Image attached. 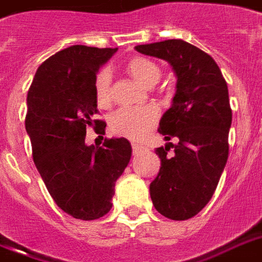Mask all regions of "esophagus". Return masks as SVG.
Wrapping results in <instances>:
<instances>
[{"label": "esophagus", "mask_w": 262, "mask_h": 262, "mask_svg": "<svg viewBox=\"0 0 262 262\" xmlns=\"http://www.w3.org/2000/svg\"><path fill=\"white\" fill-rule=\"evenodd\" d=\"M132 149H133V155H140L141 152L147 151V148L140 147V145H137V144H133V145H132Z\"/></svg>", "instance_id": "1"}]
</instances>
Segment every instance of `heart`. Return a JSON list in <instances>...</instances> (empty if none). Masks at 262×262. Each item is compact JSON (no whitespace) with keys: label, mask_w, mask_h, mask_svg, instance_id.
<instances>
[{"label":"heart","mask_w":262,"mask_h":262,"mask_svg":"<svg viewBox=\"0 0 262 262\" xmlns=\"http://www.w3.org/2000/svg\"><path fill=\"white\" fill-rule=\"evenodd\" d=\"M125 69L133 79L144 87H154L160 80L162 71L159 65L145 57H133L125 65ZM110 72L102 69L95 76V100L100 107L110 104ZM159 119V110L154 106L141 108H121L111 115L110 130L115 136L132 141H141L151 127Z\"/></svg>","instance_id":"heart-1"}]
</instances>
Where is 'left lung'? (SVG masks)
Listing matches in <instances>:
<instances>
[{
	"instance_id": "obj_1",
	"label": "left lung",
	"mask_w": 262,
	"mask_h": 262,
	"mask_svg": "<svg viewBox=\"0 0 262 262\" xmlns=\"http://www.w3.org/2000/svg\"><path fill=\"white\" fill-rule=\"evenodd\" d=\"M135 49L167 61L177 77L172 104L159 122L167 144L156 148L162 163L149 193L159 213L187 220L209 203L227 163L232 121L227 83L211 55L181 39ZM171 138L179 143H168Z\"/></svg>"
}]
</instances>
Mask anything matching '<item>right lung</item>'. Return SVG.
<instances>
[{"label": "right lung", "instance_id": "add662e5", "mask_svg": "<svg viewBox=\"0 0 262 262\" xmlns=\"http://www.w3.org/2000/svg\"><path fill=\"white\" fill-rule=\"evenodd\" d=\"M117 50L63 49L38 68L27 95L34 163L55 204L75 219L95 220L110 211L115 182L132 156L123 137L104 139L103 147L85 144L87 127L103 123L92 119L95 76Z\"/></svg>", "mask_w": 262, "mask_h": 262}]
</instances>
